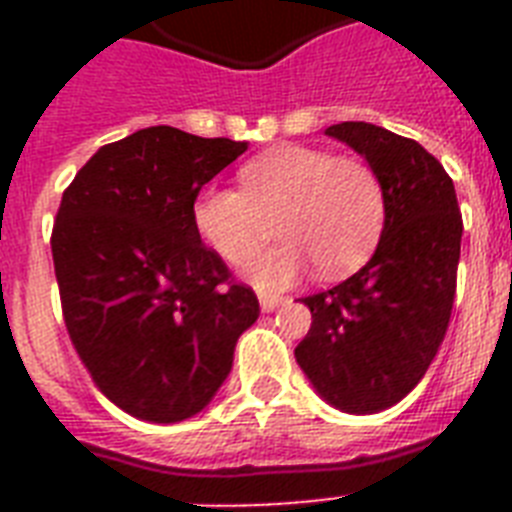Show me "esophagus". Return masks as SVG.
<instances>
[{
	"mask_svg": "<svg viewBox=\"0 0 512 512\" xmlns=\"http://www.w3.org/2000/svg\"><path fill=\"white\" fill-rule=\"evenodd\" d=\"M260 308H263L265 313H271L273 308H279L281 303H284V297H279V295H268V292H260Z\"/></svg>",
	"mask_w": 512,
	"mask_h": 512,
	"instance_id": "34e87169",
	"label": "esophagus"
}]
</instances>
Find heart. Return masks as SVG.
<instances>
[{"mask_svg": "<svg viewBox=\"0 0 512 512\" xmlns=\"http://www.w3.org/2000/svg\"><path fill=\"white\" fill-rule=\"evenodd\" d=\"M241 188L204 185L193 199L201 241L241 265L276 231L284 239L252 263L260 287H287L311 263L345 276L369 260L385 228L388 199L380 172L358 156L313 146H279L239 170Z\"/></svg>", "mask_w": 512, "mask_h": 512, "instance_id": "1", "label": "heart"}]
</instances>
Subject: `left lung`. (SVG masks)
Wrapping results in <instances>:
<instances>
[{
  "instance_id": "left-lung-1",
  "label": "left lung",
  "mask_w": 512,
  "mask_h": 512,
  "mask_svg": "<svg viewBox=\"0 0 512 512\" xmlns=\"http://www.w3.org/2000/svg\"><path fill=\"white\" fill-rule=\"evenodd\" d=\"M327 135L380 172L388 217L361 271L303 297L313 321L295 358L324 401L342 412L374 414L425 377L444 342L462 215L452 177L417 140L366 122L332 124Z\"/></svg>"
}]
</instances>
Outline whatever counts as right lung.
I'll return each mask as SVG.
<instances>
[{
	"instance_id": "right-lung-1",
	"label": "right lung",
	"mask_w": 512,
	"mask_h": 512,
	"mask_svg": "<svg viewBox=\"0 0 512 512\" xmlns=\"http://www.w3.org/2000/svg\"><path fill=\"white\" fill-rule=\"evenodd\" d=\"M244 151L159 124L100 148L63 191L50 244L68 337L138 420L199 414L260 316L193 225L196 193Z\"/></svg>"
}]
</instances>
